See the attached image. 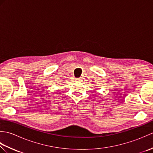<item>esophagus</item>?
<instances>
[{
	"mask_svg": "<svg viewBox=\"0 0 153 153\" xmlns=\"http://www.w3.org/2000/svg\"><path fill=\"white\" fill-rule=\"evenodd\" d=\"M76 80H80L81 79H80V78H76Z\"/></svg>",
	"mask_w": 153,
	"mask_h": 153,
	"instance_id": "esophagus-1",
	"label": "esophagus"
}]
</instances>
